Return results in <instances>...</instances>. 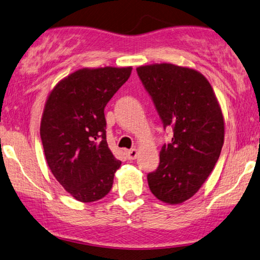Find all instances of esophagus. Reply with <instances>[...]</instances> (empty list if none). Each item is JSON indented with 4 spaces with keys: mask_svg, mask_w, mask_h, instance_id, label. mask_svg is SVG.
I'll use <instances>...</instances> for the list:
<instances>
[{
    "mask_svg": "<svg viewBox=\"0 0 260 260\" xmlns=\"http://www.w3.org/2000/svg\"><path fill=\"white\" fill-rule=\"evenodd\" d=\"M125 155L129 160H135L138 155V151L136 150V148H133V150H127V151H125Z\"/></svg>",
    "mask_w": 260,
    "mask_h": 260,
    "instance_id": "obj_1",
    "label": "esophagus"
}]
</instances>
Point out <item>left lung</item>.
I'll use <instances>...</instances> for the list:
<instances>
[{"label":"left lung","instance_id":"8db88e82","mask_svg":"<svg viewBox=\"0 0 260 260\" xmlns=\"http://www.w3.org/2000/svg\"><path fill=\"white\" fill-rule=\"evenodd\" d=\"M164 127L174 136L160 151V164L147 174L148 186L161 202L181 204L210 175L223 145L224 123L208 80L201 72L161 63L137 68Z\"/></svg>","mask_w":260,"mask_h":260}]
</instances>
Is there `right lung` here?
Returning a JSON list of instances; mask_svg holds the SVG:
<instances>
[{"instance_id":"right-lung-1","label":"right lung","mask_w":260,"mask_h":260,"mask_svg":"<svg viewBox=\"0 0 260 260\" xmlns=\"http://www.w3.org/2000/svg\"><path fill=\"white\" fill-rule=\"evenodd\" d=\"M133 68L80 69L50 92L40 137L53 175L72 197L99 201L112 189L121 161L106 140L105 107Z\"/></svg>"}]
</instances>
